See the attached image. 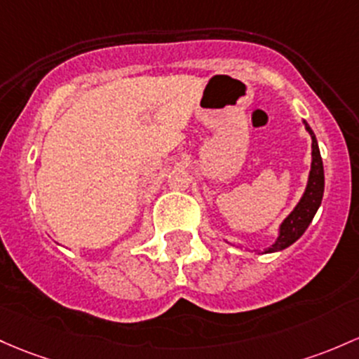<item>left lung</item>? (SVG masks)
<instances>
[{"instance_id": "8db88e82", "label": "left lung", "mask_w": 359, "mask_h": 359, "mask_svg": "<svg viewBox=\"0 0 359 359\" xmlns=\"http://www.w3.org/2000/svg\"><path fill=\"white\" fill-rule=\"evenodd\" d=\"M305 128L310 133V136H312V170H310L309 186H306L305 194H303L300 203L297 204V208L283 222L278 240L266 252L283 250L290 247L293 242H297L305 233L309 224L312 223L315 212H317L322 203V196H324V165H322V156L320 151H318V144L317 140H315L313 131L306 122Z\"/></svg>"}]
</instances>
